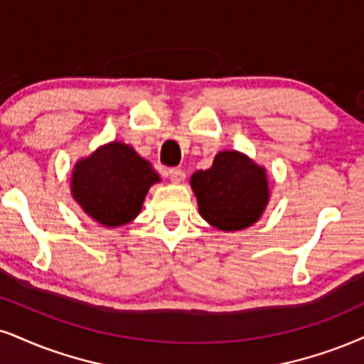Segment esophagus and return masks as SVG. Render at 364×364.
<instances>
[{"label": "esophagus", "instance_id": "34e87169", "mask_svg": "<svg viewBox=\"0 0 364 364\" xmlns=\"http://www.w3.org/2000/svg\"><path fill=\"white\" fill-rule=\"evenodd\" d=\"M168 178L173 183H181V182H183V178H186V173H183V170H181V168H170Z\"/></svg>", "mask_w": 364, "mask_h": 364}]
</instances>
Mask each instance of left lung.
Returning <instances> with one entry per match:
<instances>
[{
    "label": "left lung",
    "instance_id": "8db88e82",
    "mask_svg": "<svg viewBox=\"0 0 364 364\" xmlns=\"http://www.w3.org/2000/svg\"><path fill=\"white\" fill-rule=\"evenodd\" d=\"M199 214L210 226L232 232L253 226L270 200L267 168L237 150H223L208 170L191 177Z\"/></svg>",
    "mask_w": 364,
    "mask_h": 364
}]
</instances>
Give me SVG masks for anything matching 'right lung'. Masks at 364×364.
I'll use <instances>...</instances> for the list:
<instances>
[{
	"label": "right lung",
	"instance_id": "obj_1",
	"mask_svg": "<svg viewBox=\"0 0 364 364\" xmlns=\"http://www.w3.org/2000/svg\"><path fill=\"white\" fill-rule=\"evenodd\" d=\"M160 175L123 141H109L75 161L70 194L89 218L106 228L132 223Z\"/></svg>",
	"mask_w": 364,
	"mask_h": 364
}]
</instances>
